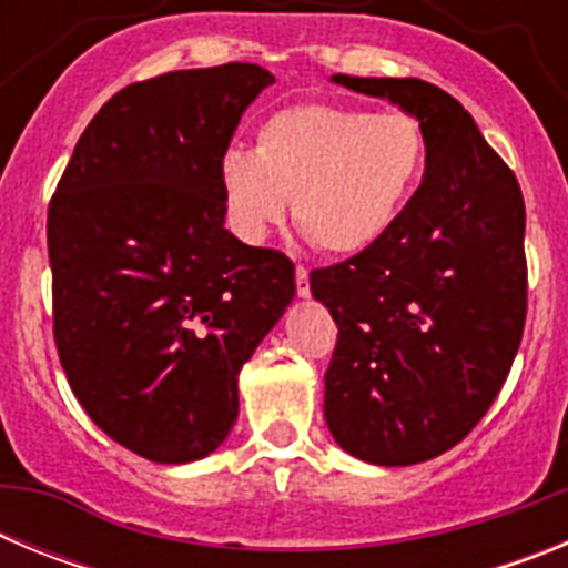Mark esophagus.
<instances>
[{"instance_id": "34e87169", "label": "esophagus", "mask_w": 568, "mask_h": 568, "mask_svg": "<svg viewBox=\"0 0 568 568\" xmlns=\"http://www.w3.org/2000/svg\"><path fill=\"white\" fill-rule=\"evenodd\" d=\"M295 293H298L301 298H307L310 295V270L304 267V264L295 267Z\"/></svg>"}]
</instances>
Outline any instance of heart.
<instances>
[{
	"instance_id": "b5f03b06",
	"label": "heart",
	"mask_w": 568,
	"mask_h": 568,
	"mask_svg": "<svg viewBox=\"0 0 568 568\" xmlns=\"http://www.w3.org/2000/svg\"><path fill=\"white\" fill-rule=\"evenodd\" d=\"M424 162L426 135L415 115L304 102L261 122L255 153L227 150L219 182L244 239H264L293 202L304 239L324 253L353 255L398 222Z\"/></svg>"
}]
</instances>
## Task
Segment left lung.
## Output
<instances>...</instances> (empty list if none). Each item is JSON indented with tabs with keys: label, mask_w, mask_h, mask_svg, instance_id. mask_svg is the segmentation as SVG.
<instances>
[{
	"label": "left lung",
	"mask_w": 568,
	"mask_h": 568,
	"mask_svg": "<svg viewBox=\"0 0 568 568\" xmlns=\"http://www.w3.org/2000/svg\"><path fill=\"white\" fill-rule=\"evenodd\" d=\"M333 82L413 113L426 173L378 244L310 273L338 324L324 418L366 464H420L475 429L524 338V193L446 90L344 73Z\"/></svg>",
	"instance_id": "obj_1"
}]
</instances>
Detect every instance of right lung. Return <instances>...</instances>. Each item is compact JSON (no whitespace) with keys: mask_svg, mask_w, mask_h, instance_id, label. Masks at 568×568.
Wrapping results in <instances>:
<instances>
[{"mask_svg":"<svg viewBox=\"0 0 568 568\" xmlns=\"http://www.w3.org/2000/svg\"><path fill=\"white\" fill-rule=\"evenodd\" d=\"M261 64L173 70L102 104L48 207L53 338L104 435L153 464L219 449L239 373L295 295L293 261L224 230L219 168Z\"/></svg>","mask_w":568,"mask_h":568,"instance_id":"1","label":"right lung"}]
</instances>
